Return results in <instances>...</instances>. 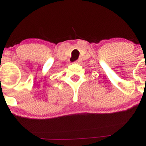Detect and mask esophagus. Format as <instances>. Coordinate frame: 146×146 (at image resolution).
<instances>
[{
  "label": "esophagus",
  "instance_id": "esophagus-1",
  "mask_svg": "<svg viewBox=\"0 0 146 146\" xmlns=\"http://www.w3.org/2000/svg\"><path fill=\"white\" fill-rule=\"evenodd\" d=\"M80 62V60H78L76 62H74V63H76V64H79Z\"/></svg>",
  "mask_w": 146,
  "mask_h": 146
}]
</instances>
